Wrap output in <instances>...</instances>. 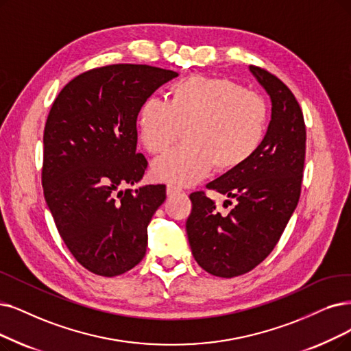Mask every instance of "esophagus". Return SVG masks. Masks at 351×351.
Returning a JSON list of instances; mask_svg holds the SVG:
<instances>
[{"label":"esophagus","mask_w":351,"mask_h":351,"mask_svg":"<svg viewBox=\"0 0 351 351\" xmlns=\"http://www.w3.org/2000/svg\"><path fill=\"white\" fill-rule=\"evenodd\" d=\"M178 193H181V189H178V187L173 186V184H168L167 186V195H168V197H173V195H176Z\"/></svg>","instance_id":"obj_1"}]
</instances>
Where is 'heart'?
I'll list each match as a JSON object with an SVG mask.
<instances>
[{
  "mask_svg": "<svg viewBox=\"0 0 351 351\" xmlns=\"http://www.w3.org/2000/svg\"><path fill=\"white\" fill-rule=\"evenodd\" d=\"M136 125L139 141L151 154L167 151L187 128V147L154 161L152 174L173 186H190L213 167L232 171L254 156L268 128V106L229 79L191 76L176 83L168 102L145 99Z\"/></svg>",
  "mask_w": 351,
  "mask_h": 351,
  "instance_id": "obj_1",
  "label": "heart"
}]
</instances>
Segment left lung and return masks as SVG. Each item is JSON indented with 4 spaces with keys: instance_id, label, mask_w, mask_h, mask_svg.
Instances as JSON below:
<instances>
[{
    "instance_id": "left-lung-1",
    "label": "left lung",
    "mask_w": 351,
    "mask_h": 351,
    "mask_svg": "<svg viewBox=\"0 0 351 351\" xmlns=\"http://www.w3.org/2000/svg\"><path fill=\"white\" fill-rule=\"evenodd\" d=\"M249 70L272 102L263 141L245 164L207 184L236 200L230 213L221 216L216 203L197 191L190 194L186 221L194 259L220 278L243 275L271 254L301 194L306 132L300 104L276 76L256 66Z\"/></svg>"
}]
</instances>
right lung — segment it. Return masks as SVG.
I'll list each match as a JSON object with an SVG mask.
<instances>
[{"label": "right lung", "instance_id": "obj_1", "mask_svg": "<svg viewBox=\"0 0 351 351\" xmlns=\"http://www.w3.org/2000/svg\"><path fill=\"white\" fill-rule=\"evenodd\" d=\"M173 70L110 64L70 80L43 135L45 199L70 254L88 271L117 276L143 261L164 184L139 189L148 165L136 152L138 109Z\"/></svg>", "mask_w": 351, "mask_h": 351}]
</instances>
